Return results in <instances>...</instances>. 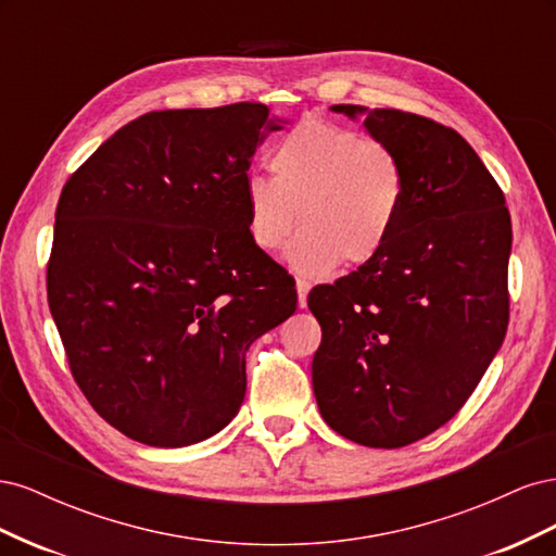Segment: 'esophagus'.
Here are the masks:
<instances>
[{
	"instance_id": "esophagus-1",
	"label": "esophagus",
	"mask_w": 556,
	"mask_h": 556,
	"mask_svg": "<svg viewBox=\"0 0 556 556\" xmlns=\"http://www.w3.org/2000/svg\"><path fill=\"white\" fill-rule=\"evenodd\" d=\"M308 292H311V282L308 280H296V296H299V308H306L308 304Z\"/></svg>"
}]
</instances>
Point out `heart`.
Returning a JSON list of instances; mask_svg holds the SVG:
<instances>
[{"instance_id": "1", "label": "heart", "mask_w": 556, "mask_h": 556, "mask_svg": "<svg viewBox=\"0 0 556 556\" xmlns=\"http://www.w3.org/2000/svg\"><path fill=\"white\" fill-rule=\"evenodd\" d=\"M274 176L250 172L243 182L248 229L276 252L301 223L288 262L323 276L378 257L392 239L406 201V174L394 150L355 129L306 117L276 143Z\"/></svg>"}]
</instances>
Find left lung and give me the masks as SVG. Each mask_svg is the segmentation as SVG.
I'll return each instance as SVG.
<instances>
[{"instance_id": "1", "label": "left lung", "mask_w": 556, "mask_h": 556, "mask_svg": "<svg viewBox=\"0 0 556 556\" xmlns=\"http://www.w3.org/2000/svg\"><path fill=\"white\" fill-rule=\"evenodd\" d=\"M331 111L394 150L406 201L378 257L308 294L323 327L313 392L336 433L392 450L457 415L506 339L510 213L454 129L396 109Z\"/></svg>"}]
</instances>
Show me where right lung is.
<instances>
[{
  "label": "right lung",
  "instance_id": "1",
  "mask_svg": "<svg viewBox=\"0 0 556 556\" xmlns=\"http://www.w3.org/2000/svg\"><path fill=\"white\" fill-rule=\"evenodd\" d=\"M288 121L264 104L153 111L66 180L48 306L72 374L127 439L206 441L245 399V355L296 311V290L252 241L250 157Z\"/></svg>",
  "mask_w": 556,
  "mask_h": 556
}]
</instances>
